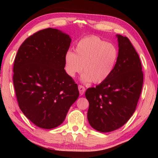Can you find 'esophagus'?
<instances>
[{"instance_id":"obj_1","label":"esophagus","mask_w":158,"mask_h":158,"mask_svg":"<svg viewBox=\"0 0 158 158\" xmlns=\"http://www.w3.org/2000/svg\"><path fill=\"white\" fill-rule=\"evenodd\" d=\"M78 89H79V91L80 94L83 95V94H84L85 91V87L83 86V85H79Z\"/></svg>"}]
</instances>
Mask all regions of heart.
<instances>
[{
    "mask_svg": "<svg viewBox=\"0 0 158 158\" xmlns=\"http://www.w3.org/2000/svg\"><path fill=\"white\" fill-rule=\"evenodd\" d=\"M119 52L116 47L96 36L83 38L77 43L75 53L65 55V70L70 77L82 72L83 83H100L108 78L115 68Z\"/></svg>",
    "mask_w": 158,
    "mask_h": 158,
    "instance_id": "b5f03b06",
    "label": "heart"
}]
</instances>
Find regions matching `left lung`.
Segmentation results:
<instances>
[{"instance_id":"obj_1","label":"left lung","mask_w":158,"mask_h":158,"mask_svg":"<svg viewBox=\"0 0 158 158\" xmlns=\"http://www.w3.org/2000/svg\"><path fill=\"white\" fill-rule=\"evenodd\" d=\"M119 56L112 73L96 88L86 90L88 122L109 132L123 126L135 111L141 94L143 73L138 53L126 36L117 35Z\"/></svg>"}]
</instances>
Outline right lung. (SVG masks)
Instances as JSON below:
<instances>
[{
    "instance_id": "add662e5",
    "label": "right lung",
    "mask_w": 158,
    "mask_h": 158,
    "mask_svg": "<svg viewBox=\"0 0 158 158\" xmlns=\"http://www.w3.org/2000/svg\"><path fill=\"white\" fill-rule=\"evenodd\" d=\"M69 36L48 28L30 36L17 53L13 81L20 109L39 127L60 126L78 98V86L64 70Z\"/></svg>"
}]
</instances>
